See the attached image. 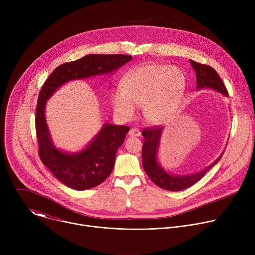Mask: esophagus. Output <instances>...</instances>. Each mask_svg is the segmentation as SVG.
<instances>
[{
    "mask_svg": "<svg viewBox=\"0 0 255 255\" xmlns=\"http://www.w3.org/2000/svg\"><path fill=\"white\" fill-rule=\"evenodd\" d=\"M140 134H141L140 131L138 129H136V128H132L128 132V135L131 136V137H138V136H140Z\"/></svg>",
    "mask_w": 255,
    "mask_h": 255,
    "instance_id": "esophagus-1",
    "label": "esophagus"
}]
</instances>
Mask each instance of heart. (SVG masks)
<instances>
[{"label":"heart","instance_id":"b5f03b06","mask_svg":"<svg viewBox=\"0 0 255 255\" xmlns=\"http://www.w3.org/2000/svg\"><path fill=\"white\" fill-rule=\"evenodd\" d=\"M185 91L180 70L166 64H144L127 72L123 87H117L112 95V104L123 119H131L138 105L143 106L148 122L162 124L172 117Z\"/></svg>","mask_w":255,"mask_h":255}]
</instances>
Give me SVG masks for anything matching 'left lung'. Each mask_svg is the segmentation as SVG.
I'll return each mask as SVG.
<instances>
[{
    "mask_svg": "<svg viewBox=\"0 0 255 255\" xmlns=\"http://www.w3.org/2000/svg\"><path fill=\"white\" fill-rule=\"evenodd\" d=\"M190 62L196 71L197 90L213 89L228 97V92L225 85L213 67L196 62L194 60H190ZM162 131L163 127L158 126L146 128L142 131V135L144 137V143L142 147V165L145 172L147 173V175L150 177L153 183L163 190L178 192L192 187L206 174V172L210 168H212L221 159L224 153L223 152L208 167L197 173L188 175H175L168 173L162 168L157 160V152Z\"/></svg>",
    "mask_w": 255,
    "mask_h": 255,
    "instance_id": "obj_1",
    "label": "left lung"
}]
</instances>
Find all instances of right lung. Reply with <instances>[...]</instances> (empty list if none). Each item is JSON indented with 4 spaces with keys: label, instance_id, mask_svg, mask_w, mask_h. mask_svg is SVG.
Segmentation results:
<instances>
[{
    "label": "right lung",
    "instance_id": "add662e5",
    "mask_svg": "<svg viewBox=\"0 0 255 255\" xmlns=\"http://www.w3.org/2000/svg\"><path fill=\"white\" fill-rule=\"evenodd\" d=\"M131 59V55L125 54H89L56 67L41 88L35 116L39 157L53 175L68 188L85 191L102 184L112 172L117 149L123 144L130 128L104 124L85 149L67 153L57 149L51 140L45 120L46 101L67 82L111 74Z\"/></svg>",
    "mask_w": 255,
    "mask_h": 255
}]
</instances>
